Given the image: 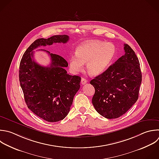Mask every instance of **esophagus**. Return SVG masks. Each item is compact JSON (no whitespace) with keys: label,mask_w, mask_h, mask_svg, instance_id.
Returning a JSON list of instances; mask_svg holds the SVG:
<instances>
[{"label":"esophagus","mask_w":159,"mask_h":159,"mask_svg":"<svg viewBox=\"0 0 159 159\" xmlns=\"http://www.w3.org/2000/svg\"><path fill=\"white\" fill-rule=\"evenodd\" d=\"M87 82H88V81H87L85 78H81V84L84 85V84H85Z\"/></svg>","instance_id":"1"}]
</instances>
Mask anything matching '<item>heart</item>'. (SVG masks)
I'll list each match as a JSON object with an SVG mask.
<instances>
[{
	"label": "heart",
	"instance_id": "obj_1",
	"mask_svg": "<svg viewBox=\"0 0 159 159\" xmlns=\"http://www.w3.org/2000/svg\"><path fill=\"white\" fill-rule=\"evenodd\" d=\"M116 54L114 44L99 40L86 41L80 45L76 50V55L69 58L70 69L76 74L83 69L84 63L91 76L103 73L110 66Z\"/></svg>",
	"mask_w": 159,
	"mask_h": 159
}]
</instances>
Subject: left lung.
Wrapping results in <instances>:
<instances>
[{"label":"left lung","instance_id":"8db88e82","mask_svg":"<svg viewBox=\"0 0 159 159\" xmlns=\"http://www.w3.org/2000/svg\"><path fill=\"white\" fill-rule=\"evenodd\" d=\"M124 46L125 54L90 81L95 89L93 104L107 119L124 114L139 97L142 81L139 59L129 45Z\"/></svg>","mask_w":159,"mask_h":159}]
</instances>
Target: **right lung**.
<instances>
[{"label":"right lung","mask_w":159,"mask_h":159,"mask_svg":"<svg viewBox=\"0 0 159 159\" xmlns=\"http://www.w3.org/2000/svg\"><path fill=\"white\" fill-rule=\"evenodd\" d=\"M66 35H54L47 39H39L24 53L20 63L19 81L27 107L35 115L50 122L63 120L69 113L75 95L80 88L81 78L67 73V61L61 56L50 53L51 64L43 66L33 58L35 48L66 43Z\"/></svg>","instance_id":"right-lung-1"}]
</instances>
